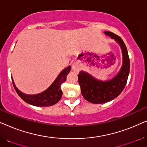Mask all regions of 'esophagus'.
<instances>
[{
  "mask_svg": "<svg viewBox=\"0 0 147 147\" xmlns=\"http://www.w3.org/2000/svg\"><path fill=\"white\" fill-rule=\"evenodd\" d=\"M71 69L74 71H78V70H79V66H78V63H74L73 64H72Z\"/></svg>",
  "mask_w": 147,
  "mask_h": 147,
  "instance_id": "34e87169",
  "label": "esophagus"
}]
</instances>
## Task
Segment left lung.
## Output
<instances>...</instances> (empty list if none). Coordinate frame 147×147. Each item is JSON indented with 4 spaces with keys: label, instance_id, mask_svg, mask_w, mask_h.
Returning <instances> with one entry per match:
<instances>
[{
    "label": "left lung",
    "instance_id": "1",
    "mask_svg": "<svg viewBox=\"0 0 147 147\" xmlns=\"http://www.w3.org/2000/svg\"><path fill=\"white\" fill-rule=\"evenodd\" d=\"M119 44L122 49L123 61L120 71L108 81H101L88 74L80 71L78 74V82L84 99L93 104H103L114 100L122 92L127 82L130 71V59L126 47L121 37L110 31H105Z\"/></svg>",
    "mask_w": 147,
    "mask_h": 147
}]
</instances>
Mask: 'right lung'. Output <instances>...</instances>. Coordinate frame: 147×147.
I'll use <instances>...</instances> for the list:
<instances>
[{"label":"right lung","mask_w":147,"mask_h":147,"mask_svg":"<svg viewBox=\"0 0 147 147\" xmlns=\"http://www.w3.org/2000/svg\"><path fill=\"white\" fill-rule=\"evenodd\" d=\"M70 67H71L69 65L63 70H62L55 81L53 82V84L47 90L41 93L34 94V95H29V94H26L21 92L16 87L13 78H12V82L18 95L27 103L35 106H53L57 103L61 99L62 94H63L61 89V86L64 82H65L66 76L71 70Z\"/></svg>","instance_id":"obj_1"}]
</instances>
